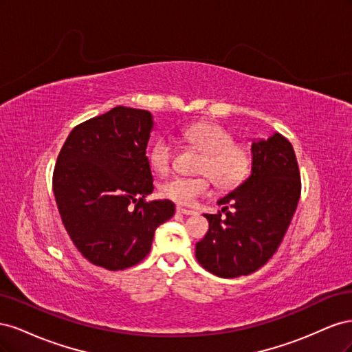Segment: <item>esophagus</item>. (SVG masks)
<instances>
[{
    "instance_id": "obj_1",
    "label": "esophagus",
    "mask_w": 352,
    "mask_h": 352,
    "mask_svg": "<svg viewBox=\"0 0 352 352\" xmlns=\"http://www.w3.org/2000/svg\"><path fill=\"white\" fill-rule=\"evenodd\" d=\"M176 211L180 212V214H185V216H194V214H197V211L188 210V208H184V207H177Z\"/></svg>"
}]
</instances>
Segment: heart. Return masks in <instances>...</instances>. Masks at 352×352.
<instances>
[{"label": "heart", "instance_id": "obj_1", "mask_svg": "<svg viewBox=\"0 0 352 352\" xmlns=\"http://www.w3.org/2000/svg\"><path fill=\"white\" fill-rule=\"evenodd\" d=\"M184 140L201 151L197 172L202 176H173L160 186V192L180 206H192L210 192L212 177L221 189L241 184L251 168V154L247 146L236 144L229 131L214 123H197L182 132ZM175 157V146L168 138H158L148 151V162L157 173H167Z\"/></svg>", "mask_w": 352, "mask_h": 352}]
</instances>
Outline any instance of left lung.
Wrapping results in <instances>:
<instances>
[{"label":"left lung","instance_id":"obj_1","mask_svg":"<svg viewBox=\"0 0 352 352\" xmlns=\"http://www.w3.org/2000/svg\"><path fill=\"white\" fill-rule=\"evenodd\" d=\"M251 175L217 201L219 214H204L208 232L195 247L198 263L219 278L258 270L278 251L301 195L292 144L280 133L251 145ZM231 211L228 212V206Z\"/></svg>","mask_w":352,"mask_h":352}]
</instances>
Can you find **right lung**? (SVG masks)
Returning a JSON list of instances; mask_svg holds the SVG:
<instances>
[{"label":"right lung","mask_w":352,"mask_h":352,"mask_svg":"<svg viewBox=\"0 0 352 352\" xmlns=\"http://www.w3.org/2000/svg\"><path fill=\"white\" fill-rule=\"evenodd\" d=\"M150 111L119 105L78 124L58 154L52 189L70 239L85 258L124 270L151 250L155 229L172 219L168 199L154 190L146 145Z\"/></svg>","instance_id":"1"}]
</instances>
